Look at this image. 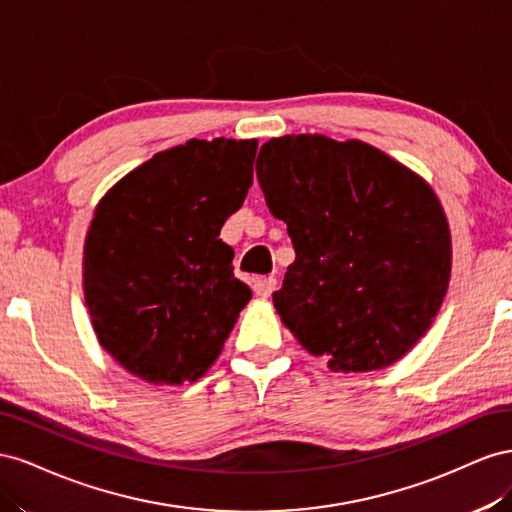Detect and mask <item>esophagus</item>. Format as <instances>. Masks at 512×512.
<instances>
[{"mask_svg":"<svg viewBox=\"0 0 512 512\" xmlns=\"http://www.w3.org/2000/svg\"><path fill=\"white\" fill-rule=\"evenodd\" d=\"M253 289H255V294L259 298H268V296H272V291L276 289V279H274V276H261V279H257L253 283Z\"/></svg>","mask_w":512,"mask_h":512,"instance_id":"esophagus-1","label":"esophagus"}]
</instances>
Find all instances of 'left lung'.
<instances>
[{"instance_id":"obj_1","label":"left lung","mask_w":512,"mask_h":512,"mask_svg":"<svg viewBox=\"0 0 512 512\" xmlns=\"http://www.w3.org/2000/svg\"><path fill=\"white\" fill-rule=\"evenodd\" d=\"M257 180L296 261L272 300L332 371H375L427 332L450 279V231L431 186L362 141L287 135L261 145Z\"/></svg>"}]
</instances>
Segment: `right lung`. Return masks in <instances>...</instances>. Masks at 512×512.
Here are the masks:
<instances>
[{
    "mask_svg": "<svg viewBox=\"0 0 512 512\" xmlns=\"http://www.w3.org/2000/svg\"><path fill=\"white\" fill-rule=\"evenodd\" d=\"M255 154V139H191L98 203L85 238V302L100 345L145 382L199 379L251 300L218 236L253 184Z\"/></svg>",
    "mask_w": 512,
    "mask_h": 512,
    "instance_id": "right-lung-1",
    "label": "right lung"
}]
</instances>
